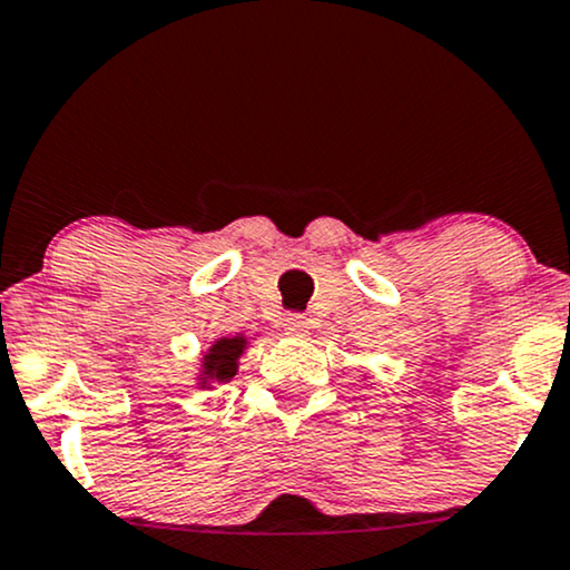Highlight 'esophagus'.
<instances>
[{
  "instance_id": "1",
  "label": "esophagus",
  "mask_w": 570,
  "mask_h": 570,
  "mask_svg": "<svg viewBox=\"0 0 570 570\" xmlns=\"http://www.w3.org/2000/svg\"><path fill=\"white\" fill-rule=\"evenodd\" d=\"M284 332L289 334V337H307V334H311V326H307L305 315H289V318L284 321Z\"/></svg>"
}]
</instances>
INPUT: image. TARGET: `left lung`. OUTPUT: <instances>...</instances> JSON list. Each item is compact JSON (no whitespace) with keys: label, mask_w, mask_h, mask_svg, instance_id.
I'll use <instances>...</instances> for the list:
<instances>
[{"label":"left lung","mask_w":570,"mask_h":570,"mask_svg":"<svg viewBox=\"0 0 570 570\" xmlns=\"http://www.w3.org/2000/svg\"><path fill=\"white\" fill-rule=\"evenodd\" d=\"M361 376H363V374H361Z\"/></svg>","instance_id":"left-lung-1"}]
</instances>
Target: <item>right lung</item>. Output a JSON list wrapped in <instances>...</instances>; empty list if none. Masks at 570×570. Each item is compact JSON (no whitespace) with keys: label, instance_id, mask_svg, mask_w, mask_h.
Instances as JSON below:
<instances>
[{"label":"right lung","instance_id":"1","mask_svg":"<svg viewBox=\"0 0 570 570\" xmlns=\"http://www.w3.org/2000/svg\"><path fill=\"white\" fill-rule=\"evenodd\" d=\"M255 337L249 334H230V337H219L207 347V353L202 355L196 374V387L202 390H215V385H225L230 382L238 372V361L249 342Z\"/></svg>","mask_w":570,"mask_h":570}]
</instances>
